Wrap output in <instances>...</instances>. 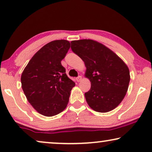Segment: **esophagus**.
<instances>
[{
	"label": "esophagus",
	"mask_w": 152,
	"mask_h": 152,
	"mask_svg": "<svg viewBox=\"0 0 152 152\" xmlns=\"http://www.w3.org/2000/svg\"><path fill=\"white\" fill-rule=\"evenodd\" d=\"M81 80H82V76H79L76 78V81L77 82H80Z\"/></svg>",
	"instance_id": "1"
}]
</instances>
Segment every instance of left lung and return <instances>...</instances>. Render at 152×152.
<instances>
[{
    "instance_id": "8db88e82",
    "label": "left lung",
    "mask_w": 152,
    "mask_h": 152,
    "mask_svg": "<svg viewBox=\"0 0 152 152\" xmlns=\"http://www.w3.org/2000/svg\"><path fill=\"white\" fill-rule=\"evenodd\" d=\"M71 48L87 68L85 76L90 80L91 88L85 96L89 106L101 113L116 108L129 87L130 75L127 65L113 51L96 40H73Z\"/></svg>"
}]
</instances>
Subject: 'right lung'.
Listing matches in <instances>:
<instances>
[{
  "mask_svg": "<svg viewBox=\"0 0 152 152\" xmlns=\"http://www.w3.org/2000/svg\"><path fill=\"white\" fill-rule=\"evenodd\" d=\"M69 48L70 42L66 40L46 44L34 55L21 75L27 100L43 116H54L63 112L75 86L61 65Z\"/></svg>",
  "mask_w": 152,
  "mask_h": 152,
  "instance_id": "obj_1",
  "label": "right lung"
}]
</instances>
